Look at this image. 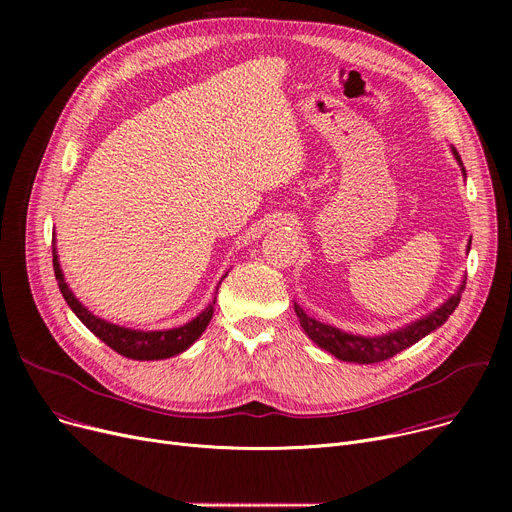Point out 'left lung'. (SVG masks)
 <instances>
[{
  "label": "left lung",
  "mask_w": 512,
  "mask_h": 512,
  "mask_svg": "<svg viewBox=\"0 0 512 512\" xmlns=\"http://www.w3.org/2000/svg\"><path fill=\"white\" fill-rule=\"evenodd\" d=\"M450 149H452L454 159L459 161V166L463 170V176L467 178L459 151H456L454 147H450ZM469 249H471V242L467 245V253H469ZM465 284L467 282L463 280L459 290H456L452 297L448 301H444L436 311H432V313L421 317V319H415L413 324H409L405 328H398V330L382 334V336L348 334V332H342V330H338L334 326L321 324V321L309 317L297 303H294V311H297V317L301 321V328L305 330V334L319 348H324V351L332 353L336 359L351 361V363H361V365L380 363V361H386V359L398 355L400 351H405V348L413 346L415 342H419L427 334H432L434 330H438L444 324V321L452 315L456 305L461 303V292L465 290Z\"/></svg>",
  "instance_id": "8db88e82"
}]
</instances>
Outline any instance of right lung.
I'll list each match as a JSON object with an SVG mask.
<instances>
[{
	"label": "right lung",
	"instance_id": "1",
	"mask_svg": "<svg viewBox=\"0 0 512 512\" xmlns=\"http://www.w3.org/2000/svg\"><path fill=\"white\" fill-rule=\"evenodd\" d=\"M53 272H56V280L60 286L62 297L66 299L68 307L74 311V315L83 321V324L107 346L114 348V351L126 359L134 361H157V359H170L174 355H180L186 351L207 328V324L213 317V305L215 299L209 303L207 309H203L195 319L188 321V324L172 330H157V332H143V330H130L124 326L110 324L97 315H93L83 303H80L72 290L68 288L62 267L56 255V249H53ZM226 278V276H224ZM222 284V282H220ZM218 284V288H220ZM218 292V290H215Z\"/></svg>",
	"mask_w": 512,
	"mask_h": 512
}]
</instances>
